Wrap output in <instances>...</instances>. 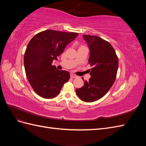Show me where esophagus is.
Returning <instances> with one entry per match:
<instances>
[{
	"mask_svg": "<svg viewBox=\"0 0 146 146\" xmlns=\"http://www.w3.org/2000/svg\"><path fill=\"white\" fill-rule=\"evenodd\" d=\"M70 77H71L72 78H77V76H76V75L74 74H70Z\"/></svg>",
	"mask_w": 146,
	"mask_h": 146,
	"instance_id": "esophagus-1",
	"label": "esophagus"
}]
</instances>
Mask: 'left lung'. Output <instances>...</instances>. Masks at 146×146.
Returning a JSON list of instances; mask_svg holds the SVG:
<instances>
[{
    "instance_id": "left-lung-1",
    "label": "left lung",
    "mask_w": 146,
    "mask_h": 146,
    "mask_svg": "<svg viewBox=\"0 0 146 146\" xmlns=\"http://www.w3.org/2000/svg\"><path fill=\"white\" fill-rule=\"evenodd\" d=\"M83 38L90 48L88 62L92 66L90 73L91 77L76 91L81 100L92 102L104 96L113 85L118 69V58L111 44L102 38L86 35H83Z\"/></svg>"
}]
</instances>
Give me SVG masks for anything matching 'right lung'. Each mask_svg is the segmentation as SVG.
Wrapping results in <instances>:
<instances>
[{
	"instance_id": "1",
	"label": "right lung",
	"mask_w": 146,
	"mask_h": 146,
	"mask_svg": "<svg viewBox=\"0 0 146 146\" xmlns=\"http://www.w3.org/2000/svg\"><path fill=\"white\" fill-rule=\"evenodd\" d=\"M78 35L47 30L35 35L29 42L24 56L26 76L35 92L42 98H55L69 80V72L59 70L52 63Z\"/></svg>"
}]
</instances>
